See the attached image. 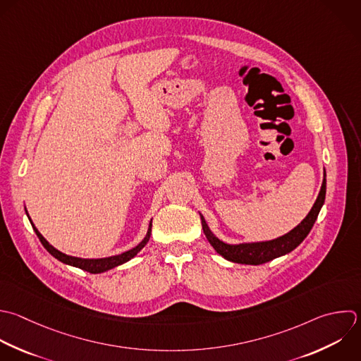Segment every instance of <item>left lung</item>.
I'll return each mask as SVG.
<instances>
[{
  "mask_svg": "<svg viewBox=\"0 0 361 361\" xmlns=\"http://www.w3.org/2000/svg\"><path fill=\"white\" fill-rule=\"evenodd\" d=\"M326 196V172L322 182V188L319 192V196L307 213V216L289 233L285 235H281L275 240L269 241H258V243H241V244H227L221 240H219L209 228L204 217L200 214L202 219V227L206 238L212 244V247L226 259L237 264H247V265H259L264 262H268L274 258H278L281 255H285L295 250L309 234L312 230L317 214L324 203Z\"/></svg>",
  "mask_w": 361,
  "mask_h": 361,
  "instance_id": "obj_1",
  "label": "left lung"
}]
</instances>
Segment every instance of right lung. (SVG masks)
<instances>
[{
    "instance_id": "add662e5",
    "label": "right lung",
    "mask_w": 361,
    "mask_h": 361,
    "mask_svg": "<svg viewBox=\"0 0 361 361\" xmlns=\"http://www.w3.org/2000/svg\"><path fill=\"white\" fill-rule=\"evenodd\" d=\"M27 212V209H25ZM28 214V212H27ZM30 217V216H28ZM32 227H34V231L37 233L38 238L41 240L42 245L48 250L49 254H52L56 259H59L61 262L63 264H68V265H72V267H76V268H80V269H85L90 274H100V272H104V271H109L111 268H116L127 261H130L131 258H134L145 245L149 241V237H151V228H152V221L149 223V227H148V231H147V235L144 237V240L134 248L123 252V254H118V255H113V257H106V258H79V257H72V255H68V254H63L59 250H56L54 245H51L45 238L44 235L38 231V228L34 226L32 220L30 219Z\"/></svg>"
}]
</instances>
